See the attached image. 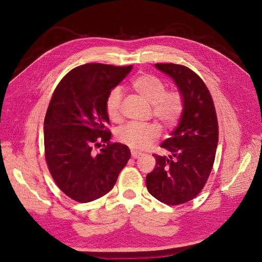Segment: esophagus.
Returning <instances> with one entry per match:
<instances>
[{"label":"esophagus","instance_id":"1","mask_svg":"<svg viewBox=\"0 0 262 262\" xmlns=\"http://www.w3.org/2000/svg\"><path fill=\"white\" fill-rule=\"evenodd\" d=\"M141 155H142V154L139 153V152H137V150H131V157L134 158V160H136V158H139Z\"/></svg>","mask_w":262,"mask_h":262}]
</instances>
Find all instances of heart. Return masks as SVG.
I'll return each instance as SVG.
<instances>
[{"label": "heart", "instance_id": "b5f03b06", "mask_svg": "<svg viewBox=\"0 0 262 262\" xmlns=\"http://www.w3.org/2000/svg\"><path fill=\"white\" fill-rule=\"evenodd\" d=\"M131 87L149 104L153 116L165 126L175 125L184 112V96L178 90L166 91V84L153 74L142 73L131 82ZM122 91L114 87L106 97V113L113 120L120 117ZM116 137L121 143L133 149H146L160 137V128L154 123L131 122L117 131Z\"/></svg>", "mask_w": 262, "mask_h": 262}]
</instances>
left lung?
<instances>
[{
    "mask_svg": "<svg viewBox=\"0 0 262 262\" xmlns=\"http://www.w3.org/2000/svg\"><path fill=\"white\" fill-rule=\"evenodd\" d=\"M184 96L177 128L162 143L168 156L153 154L155 168L146 176L148 192L168 205L186 203L200 193L210 176L219 141L215 107L201 77L185 66L156 63Z\"/></svg>",
    "mask_w": 262,
    "mask_h": 262,
    "instance_id": "left-lung-1",
    "label": "left lung"
}]
</instances>
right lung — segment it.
Returning <instances> with one entry per match:
<instances>
[{
    "label": "right lung",
    "instance_id": "add662e5",
    "mask_svg": "<svg viewBox=\"0 0 262 262\" xmlns=\"http://www.w3.org/2000/svg\"><path fill=\"white\" fill-rule=\"evenodd\" d=\"M132 68L87 63L71 70L52 94L45 118L46 162L55 184L74 201L108 193L130 160L128 146L110 142L106 97ZM101 143L107 145L94 155Z\"/></svg>",
    "mask_w": 262,
    "mask_h": 262
}]
</instances>
